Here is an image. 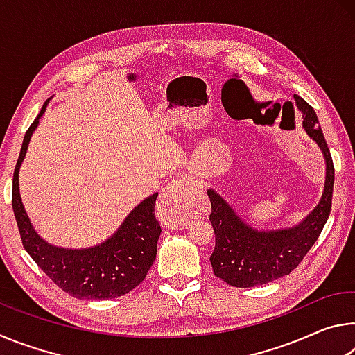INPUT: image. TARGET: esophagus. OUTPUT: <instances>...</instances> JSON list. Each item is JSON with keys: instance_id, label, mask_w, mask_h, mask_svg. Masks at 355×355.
<instances>
[{"instance_id": "34e87169", "label": "esophagus", "mask_w": 355, "mask_h": 355, "mask_svg": "<svg viewBox=\"0 0 355 355\" xmlns=\"http://www.w3.org/2000/svg\"><path fill=\"white\" fill-rule=\"evenodd\" d=\"M191 182L186 178H177L161 192L158 200V211L166 227L180 228L188 224V194Z\"/></svg>"}]
</instances>
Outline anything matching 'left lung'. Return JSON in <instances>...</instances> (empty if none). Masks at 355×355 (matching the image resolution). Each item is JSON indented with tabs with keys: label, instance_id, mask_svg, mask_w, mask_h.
<instances>
[{
	"label": "left lung",
	"instance_id": "8db88e82",
	"mask_svg": "<svg viewBox=\"0 0 355 355\" xmlns=\"http://www.w3.org/2000/svg\"><path fill=\"white\" fill-rule=\"evenodd\" d=\"M294 100L302 112V127L326 158V183L321 200L299 225L264 232L245 224L218 192L208 189L211 202L209 222L216 236L209 261L216 277L232 286L264 285L294 271L320 238L329 219L335 180L332 156L313 107L299 95H294Z\"/></svg>",
	"mask_w": 355,
	"mask_h": 355
}]
</instances>
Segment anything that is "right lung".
<instances>
[{
	"label": "right lung",
	"instance_id": "add662e5",
	"mask_svg": "<svg viewBox=\"0 0 355 355\" xmlns=\"http://www.w3.org/2000/svg\"><path fill=\"white\" fill-rule=\"evenodd\" d=\"M46 103L48 100L26 131L12 180V208L23 248L42 271L70 296L78 299H112L123 296L146 279L156 258V245L161 235L159 222L155 218V202L158 194L142 200L111 238L94 248H56L40 238L23 208L19 172L25 159L29 139L37 128L42 114L46 110Z\"/></svg>",
	"mask_w": 355,
	"mask_h": 355
}]
</instances>
